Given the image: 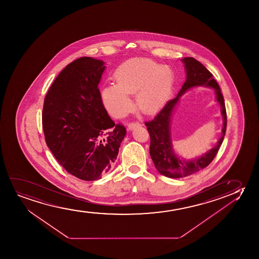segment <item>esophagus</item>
Masks as SVG:
<instances>
[{
    "instance_id": "esophagus-1",
    "label": "esophagus",
    "mask_w": 259,
    "mask_h": 259,
    "mask_svg": "<svg viewBox=\"0 0 259 259\" xmlns=\"http://www.w3.org/2000/svg\"><path fill=\"white\" fill-rule=\"evenodd\" d=\"M140 125H141V124L139 122H132V123H129L127 124L128 130H133L135 127H138Z\"/></svg>"
}]
</instances>
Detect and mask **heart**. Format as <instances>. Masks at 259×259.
<instances>
[{
  "label": "heart",
  "instance_id": "obj_1",
  "mask_svg": "<svg viewBox=\"0 0 259 259\" xmlns=\"http://www.w3.org/2000/svg\"><path fill=\"white\" fill-rule=\"evenodd\" d=\"M115 78L117 83H110L102 91L103 104L115 117L131 110L129 95H136L137 106L142 112L151 113L165 100L172 82L170 71L149 58L124 63L117 69Z\"/></svg>",
  "mask_w": 259,
  "mask_h": 259
}]
</instances>
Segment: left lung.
Instances as JSON below:
<instances>
[{
	"instance_id": "left-lung-1",
	"label": "left lung",
	"mask_w": 259,
	"mask_h": 259,
	"mask_svg": "<svg viewBox=\"0 0 259 259\" xmlns=\"http://www.w3.org/2000/svg\"><path fill=\"white\" fill-rule=\"evenodd\" d=\"M181 61L185 64L187 78L180 92L175 98L169 100L163 105L153 119L145 122L150 137L149 154L154 164L160 174L174 179L186 177L195 174L212 162L223 142L227 124V110L223 95L218 82L213 78L211 72H209L203 64L194 57H184ZM196 85H206L215 89L217 100L222 106V113L224 116V130L223 136L216 147L201 158L185 161L180 160L174 154L172 149L170 140V116L180 96L188 89Z\"/></svg>"
}]
</instances>
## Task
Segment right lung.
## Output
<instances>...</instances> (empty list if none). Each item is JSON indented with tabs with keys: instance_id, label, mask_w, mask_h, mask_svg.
Masks as SVG:
<instances>
[{
	"instance_id": "add662e5",
	"label": "right lung",
	"mask_w": 259,
	"mask_h": 259,
	"mask_svg": "<svg viewBox=\"0 0 259 259\" xmlns=\"http://www.w3.org/2000/svg\"><path fill=\"white\" fill-rule=\"evenodd\" d=\"M103 64L88 57L71 62L54 80L43 104L47 146L64 170L82 181L99 180L110 170L126 134L103 105L98 89Z\"/></svg>"
}]
</instances>
